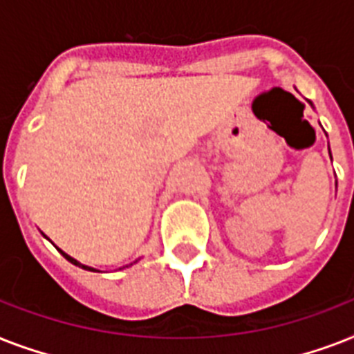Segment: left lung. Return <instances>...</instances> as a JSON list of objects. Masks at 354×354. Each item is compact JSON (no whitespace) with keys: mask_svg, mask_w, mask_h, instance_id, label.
<instances>
[{"mask_svg":"<svg viewBox=\"0 0 354 354\" xmlns=\"http://www.w3.org/2000/svg\"><path fill=\"white\" fill-rule=\"evenodd\" d=\"M308 104H310V106H313V108H314V104H313V102H310V101H308ZM329 154H330V150H329Z\"/></svg>","mask_w":354,"mask_h":354,"instance_id":"left-lung-1","label":"left lung"}]
</instances>
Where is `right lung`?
<instances>
[{
	"mask_svg": "<svg viewBox=\"0 0 354 354\" xmlns=\"http://www.w3.org/2000/svg\"><path fill=\"white\" fill-rule=\"evenodd\" d=\"M58 252H60V253H62V255H64V257H66V259H68V261H69V263H71V264H75V266H79V268H84V270H90V272H99V270H97V268H91V266H86V264H82V263H79V261H77V259H73V257H71V255H68V253H66V252H62V250H60V248H58ZM133 263H138V261H133ZM133 263H130V264H133ZM127 266H128V264H127ZM122 268H124V266H122Z\"/></svg>",
	"mask_w": 354,
	"mask_h": 354,
	"instance_id": "obj_1",
	"label": "right lung"
}]
</instances>
